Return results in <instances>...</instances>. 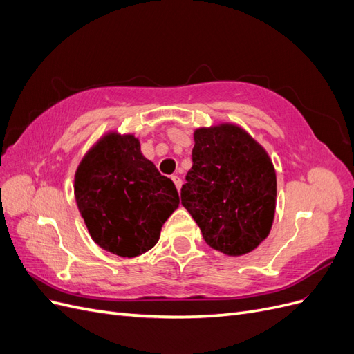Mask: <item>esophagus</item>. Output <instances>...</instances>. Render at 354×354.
<instances>
[{"instance_id":"obj_1","label":"esophagus","mask_w":354,"mask_h":354,"mask_svg":"<svg viewBox=\"0 0 354 354\" xmlns=\"http://www.w3.org/2000/svg\"><path fill=\"white\" fill-rule=\"evenodd\" d=\"M171 180L174 181V185H176L177 190H180V187H181V183H183V181H181V178H180L178 176H173V177H171Z\"/></svg>"}]
</instances>
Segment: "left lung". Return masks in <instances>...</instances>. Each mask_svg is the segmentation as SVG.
Wrapping results in <instances>:
<instances>
[{
	"mask_svg": "<svg viewBox=\"0 0 354 354\" xmlns=\"http://www.w3.org/2000/svg\"><path fill=\"white\" fill-rule=\"evenodd\" d=\"M192 160L180 196L203 239L226 255L255 250L269 234L276 208L269 155L242 128L223 124L195 131Z\"/></svg>",
	"mask_w": 354,
	"mask_h": 354,
	"instance_id": "8db88e82",
	"label": "left lung"
}]
</instances>
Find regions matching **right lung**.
Segmentation results:
<instances>
[{"instance_id":"obj_1","label":"right lung","mask_w":354,"mask_h":354,"mask_svg":"<svg viewBox=\"0 0 354 354\" xmlns=\"http://www.w3.org/2000/svg\"><path fill=\"white\" fill-rule=\"evenodd\" d=\"M75 199L94 242L128 259L153 248L180 203L174 183L142 155L137 138L113 133L81 160Z\"/></svg>"}]
</instances>
